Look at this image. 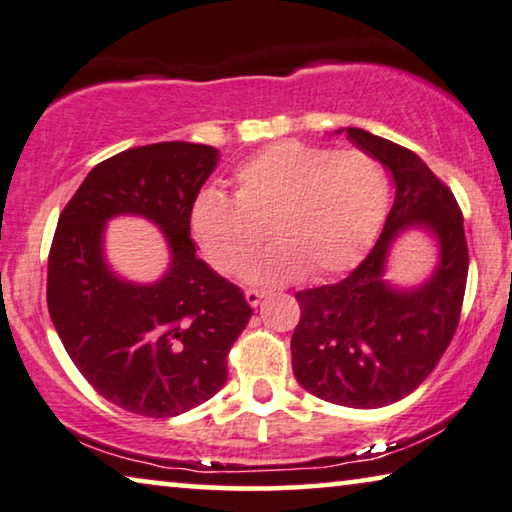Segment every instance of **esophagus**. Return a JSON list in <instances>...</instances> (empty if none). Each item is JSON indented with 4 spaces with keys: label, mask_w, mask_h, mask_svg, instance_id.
Masks as SVG:
<instances>
[{
    "label": "esophagus",
    "mask_w": 512,
    "mask_h": 512,
    "mask_svg": "<svg viewBox=\"0 0 512 512\" xmlns=\"http://www.w3.org/2000/svg\"><path fill=\"white\" fill-rule=\"evenodd\" d=\"M262 299H264L262 289H246V301L253 305V308H255V305H259V301H262Z\"/></svg>",
    "instance_id": "obj_1"
}]
</instances>
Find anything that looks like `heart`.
Instances as JSON below:
<instances>
[{"label":"heart","mask_w":512,"mask_h":512,"mask_svg":"<svg viewBox=\"0 0 512 512\" xmlns=\"http://www.w3.org/2000/svg\"><path fill=\"white\" fill-rule=\"evenodd\" d=\"M388 209V174L365 151L276 142L234 172V197L204 188L190 209V232L220 273L246 269L250 282L278 285L352 269L375 241Z\"/></svg>","instance_id":"heart-1"}]
</instances>
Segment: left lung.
<instances>
[{"instance_id":"1","label":"left lung","mask_w":512,"mask_h":512,"mask_svg":"<svg viewBox=\"0 0 512 512\" xmlns=\"http://www.w3.org/2000/svg\"><path fill=\"white\" fill-rule=\"evenodd\" d=\"M347 137L391 172L395 202L375 248L345 280L296 292L292 368L317 398L372 409L402 400L437 368L460 322L469 250L451 188L414 151L363 128ZM409 226L438 236L440 264L421 288L398 290L383 280L385 257Z\"/></svg>"}]
</instances>
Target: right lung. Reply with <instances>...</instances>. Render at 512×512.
Returning a JSON list of instances; mask_svg holds the SVG:
<instances>
[{
    "label": "right lung",
    "mask_w": 512,
    "mask_h": 512,
    "mask_svg": "<svg viewBox=\"0 0 512 512\" xmlns=\"http://www.w3.org/2000/svg\"><path fill=\"white\" fill-rule=\"evenodd\" d=\"M218 149L193 142L135 147L98 163L61 211L48 257V310L94 391L131 414L170 418L213 398L246 329L241 289L197 257L190 209ZM142 215L164 230L171 269L135 286L102 257L104 223Z\"/></svg>",
    "instance_id": "1"
}]
</instances>
